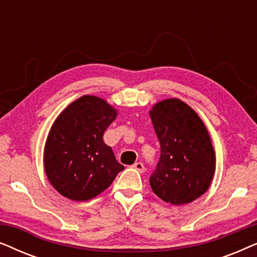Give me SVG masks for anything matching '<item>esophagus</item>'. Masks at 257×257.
Segmentation results:
<instances>
[{
    "label": "esophagus",
    "instance_id": "obj_1",
    "mask_svg": "<svg viewBox=\"0 0 257 257\" xmlns=\"http://www.w3.org/2000/svg\"><path fill=\"white\" fill-rule=\"evenodd\" d=\"M133 168H135V170H137L138 172H140V173H143V172L145 171V167H144L143 163H136L135 165H133Z\"/></svg>",
    "mask_w": 257,
    "mask_h": 257
}]
</instances>
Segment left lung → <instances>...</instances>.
Returning a JSON list of instances; mask_svg holds the SVG:
<instances>
[{"label":"left lung","instance_id":"obj_1","mask_svg":"<svg viewBox=\"0 0 257 257\" xmlns=\"http://www.w3.org/2000/svg\"><path fill=\"white\" fill-rule=\"evenodd\" d=\"M160 143V159L150 178L154 194L179 206L208 189L215 172V151L201 118L178 98L154 104L150 111Z\"/></svg>","mask_w":257,"mask_h":257}]
</instances>
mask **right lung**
Instances as JSON below:
<instances>
[{
    "mask_svg": "<svg viewBox=\"0 0 257 257\" xmlns=\"http://www.w3.org/2000/svg\"><path fill=\"white\" fill-rule=\"evenodd\" d=\"M118 112L103 98L83 96L63 110L44 146L45 174L59 194L87 201L108 188L124 166L103 140Z\"/></svg>",
    "mask_w": 257,
    "mask_h": 257,
    "instance_id": "right-lung-1",
    "label": "right lung"
}]
</instances>
